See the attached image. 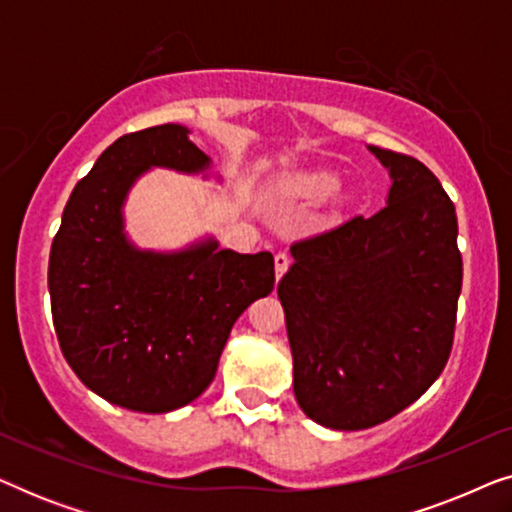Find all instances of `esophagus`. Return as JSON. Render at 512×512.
Segmentation results:
<instances>
[{
	"label": "esophagus",
	"mask_w": 512,
	"mask_h": 512,
	"mask_svg": "<svg viewBox=\"0 0 512 512\" xmlns=\"http://www.w3.org/2000/svg\"><path fill=\"white\" fill-rule=\"evenodd\" d=\"M289 265H291L289 254H284V251H279V254L275 256V272H277V279H282L284 272L289 270Z\"/></svg>",
	"instance_id": "34e87169"
}]
</instances>
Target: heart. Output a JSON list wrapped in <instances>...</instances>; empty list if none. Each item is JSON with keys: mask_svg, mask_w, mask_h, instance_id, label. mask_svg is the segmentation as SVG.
Returning a JSON list of instances; mask_svg holds the SVG:
<instances>
[{"mask_svg": "<svg viewBox=\"0 0 512 512\" xmlns=\"http://www.w3.org/2000/svg\"><path fill=\"white\" fill-rule=\"evenodd\" d=\"M284 193L296 195V198H321V195L333 193L338 188V177L333 172L319 170V172H303L293 174V177L284 179Z\"/></svg>", "mask_w": 512, "mask_h": 512, "instance_id": "1", "label": "heart"}]
</instances>
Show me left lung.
I'll return each instance as SVG.
<instances>
[{
  "instance_id": "obj_1",
  "label": "left lung",
  "mask_w": 512,
  "mask_h": 512,
  "mask_svg": "<svg viewBox=\"0 0 512 512\" xmlns=\"http://www.w3.org/2000/svg\"><path fill=\"white\" fill-rule=\"evenodd\" d=\"M387 207L291 244L279 279L293 394L314 422L361 431L408 408L452 352L461 293L457 212L429 167L370 146Z\"/></svg>"
}]
</instances>
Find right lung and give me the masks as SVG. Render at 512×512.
Masks as SVG:
<instances>
[{
	"label": "right lung",
	"mask_w": 512,
	"mask_h": 512,
	"mask_svg": "<svg viewBox=\"0 0 512 512\" xmlns=\"http://www.w3.org/2000/svg\"><path fill=\"white\" fill-rule=\"evenodd\" d=\"M149 167L195 174L209 158L177 123L118 137L69 195L48 291L76 377L104 401L158 415L212 384L237 317L275 286V258L216 240L172 254L137 249L123 233V202Z\"/></svg>",
	"instance_id": "add662e5"
}]
</instances>
